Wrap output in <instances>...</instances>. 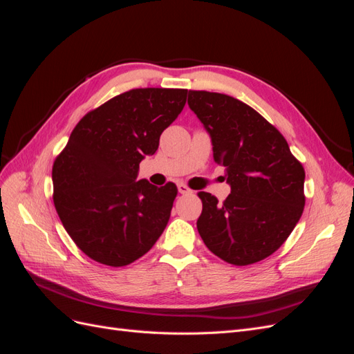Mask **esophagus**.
<instances>
[{
	"mask_svg": "<svg viewBox=\"0 0 354 354\" xmlns=\"http://www.w3.org/2000/svg\"><path fill=\"white\" fill-rule=\"evenodd\" d=\"M177 189H178V194H181V195L192 194V190H190L186 185H183V183H178V185H177Z\"/></svg>",
	"mask_w": 354,
	"mask_h": 354,
	"instance_id": "34e87169",
	"label": "esophagus"
}]
</instances>
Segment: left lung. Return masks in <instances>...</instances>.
Listing matches in <instances>:
<instances>
[{"mask_svg":"<svg viewBox=\"0 0 354 354\" xmlns=\"http://www.w3.org/2000/svg\"><path fill=\"white\" fill-rule=\"evenodd\" d=\"M187 103L209 134L214 160L226 168L232 189L223 203L207 192L198 194L201 238L226 263L261 261L301 217L304 168L285 137L251 106L227 94L192 90Z\"/></svg>","mask_w":354,"mask_h":354,"instance_id":"obj_1","label":"left lung"}]
</instances>
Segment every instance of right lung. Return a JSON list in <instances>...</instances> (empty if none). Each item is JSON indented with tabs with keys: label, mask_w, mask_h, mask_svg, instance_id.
<instances>
[{
	"label": "right lung",
	"mask_w": 354,
	"mask_h": 354,
	"mask_svg": "<svg viewBox=\"0 0 354 354\" xmlns=\"http://www.w3.org/2000/svg\"><path fill=\"white\" fill-rule=\"evenodd\" d=\"M183 88H136L85 115L53 165V201L78 248L122 267L162 234L177 186L138 180V165L186 104Z\"/></svg>",
	"instance_id": "right-lung-1"
}]
</instances>
